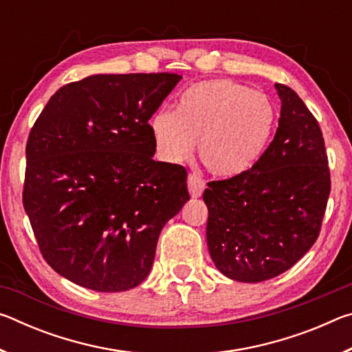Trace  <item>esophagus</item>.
I'll return each mask as SVG.
<instances>
[{
	"mask_svg": "<svg viewBox=\"0 0 352 352\" xmlns=\"http://www.w3.org/2000/svg\"><path fill=\"white\" fill-rule=\"evenodd\" d=\"M188 189H189V194L192 199H197L201 195L205 189V182L201 180V177L199 174H189L188 177Z\"/></svg>",
	"mask_w": 352,
	"mask_h": 352,
	"instance_id": "34e87169",
	"label": "esophagus"
}]
</instances>
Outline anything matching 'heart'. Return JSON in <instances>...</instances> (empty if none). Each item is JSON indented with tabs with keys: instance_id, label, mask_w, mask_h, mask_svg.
<instances>
[{
	"instance_id": "heart-1",
	"label": "heart",
	"mask_w": 352,
	"mask_h": 352,
	"mask_svg": "<svg viewBox=\"0 0 352 352\" xmlns=\"http://www.w3.org/2000/svg\"><path fill=\"white\" fill-rule=\"evenodd\" d=\"M275 124V107L264 93L228 79H212L184 90L177 111H155L148 129L162 162L182 163L197 141L205 168L216 177L231 178L259 162Z\"/></svg>"
}]
</instances>
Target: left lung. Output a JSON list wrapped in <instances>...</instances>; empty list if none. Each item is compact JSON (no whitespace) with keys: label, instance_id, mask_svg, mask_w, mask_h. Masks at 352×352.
Masks as SVG:
<instances>
[{"label":"left lung","instance_id":"left-lung-1","mask_svg":"<svg viewBox=\"0 0 352 352\" xmlns=\"http://www.w3.org/2000/svg\"><path fill=\"white\" fill-rule=\"evenodd\" d=\"M275 88L281 116L270 146L245 174L210 182L204 192L211 259L241 283L294 267L317 241L331 192L318 121L292 88Z\"/></svg>","mask_w":352,"mask_h":352}]
</instances>
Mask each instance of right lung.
I'll return each mask as SVG.
<instances>
[{"instance_id": "obj_1", "label": "right lung", "mask_w": 352, "mask_h": 352, "mask_svg": "<svg viewBox=\"0 0 352 352\" xmlns=\"http://www.w3.org/2000/svg\"><path fill=\"white\" fill-rule=\"evenodd\" d=\"M182 76L96 74L58 88L26 144L23 205L45 261L71 283L124 292L151 273L188 172L155 162L148 129Z\"/></svg>"}]
</instances>
